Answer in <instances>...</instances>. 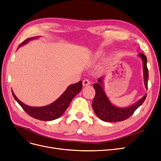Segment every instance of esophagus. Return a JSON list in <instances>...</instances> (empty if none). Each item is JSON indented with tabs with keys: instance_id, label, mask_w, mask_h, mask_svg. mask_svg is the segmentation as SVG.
I'll list each match as a JSON object with an SVG mask.
<instances>
[{
	"instance_id": "obj_1",
	"label": "esophagus",
	"mask_w": 161,
	"mask_h": 161,
	"mask_svg": "<svg viewBox=\"0 0 161 161\" xmlns=\"http://www.w3.org/2000/svg\"><path fill=\"white\" fill-rule=\"evenodd\" d=\"M82 85H83V86H87L90 85V81L89 79H85L83 81H82Z\"/></svg>"
}]
</instances>
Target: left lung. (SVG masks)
<instances>
[{"mask_svg":"<svg viewBox=\"0 0 161 161\" xmlns=\"http://www.w3.org/2000/svg\"><path fill=\"white\" fill-rule=\"evenodd\" d=\"M139 56L142 58L143 64L144 81L147 89H148V70L147 68V59L143 53H139ZM103 78H99L98 82L93 84V88L95 89V96L92 100V107L95 114L99 119L107 122H115V121H124L129 118L134 111L142 105L146 99L147 94L136 103L128 108H118L114 106L109 101L103 89Z\"/></svg>","mask_w":161,"mask_h":161,"instance_id":"obj_1","label":"left lung"}]
</instances>
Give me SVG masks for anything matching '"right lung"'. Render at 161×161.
<instances>
[{"label":"right lung","instance_id":"1","mask_svg":"<svg viewBox=\"0 0 161 161\" xmlns=\"http://www.w3.org/2000/svg\"><path fill=\"white\" fill-rule=\"evenodd\" d=\"M35 38H37V37L27 39L26 40L24 41L19 46V47ZM82 87V81H79L77 83L71 85L68 87L66 90L64 92V93L57 100L53 102L52 103L47 106L37 107V108L36 107L28 106L23 103L21 101L18 99L13 91L12 94L14 99L17 101V103L21 105V108L29 115H30L35 119L42 121H52L60 118L64 113L68 107L69 106L71 101L81 91Z\"/></svg>","mask_w":161,"mask_h":161}]
</instances>
